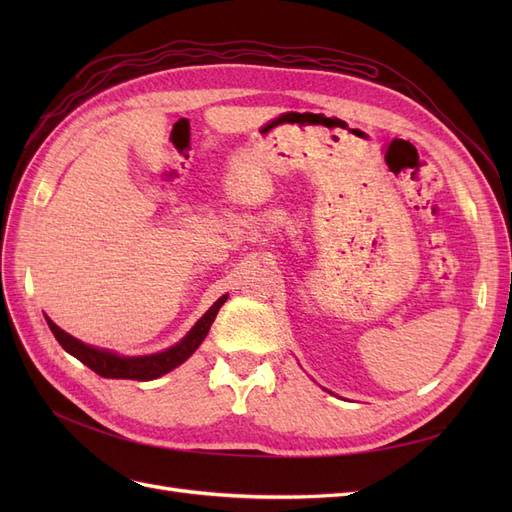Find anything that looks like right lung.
<instances>
[{
	"instance_id": "add662e5",
	"label": "right lung",
	"mask_w": 512,
	"mask_h": 512,
	"mask_svg": "<svg viewBox=\"0 0 512 512\" xmlns=\"http://www.w3.org/2000/svg\"><path fill=\"white\" fill-rule=\"evenodd\" d=\"M224 303H226V297L215 301L209 312L194 324L192 331L185 335L177 346L168 348L164 352H158V354H149V356H117L108 350H98L94 346H87V344L79 342V339H74L66 331H61L51 318H46V322H49V329L53 331L59 346L66 352H70L72 356H76V359L85 363L89 369H94L98 376L147 382V380H156V378L168 374L170 369H175L185 359H190L194 350L203 344V339L207 337L211 324Z\"/></svg>"
}]
</instances>
